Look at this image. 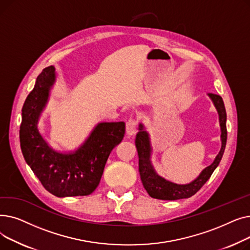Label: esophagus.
<instances>
[{
  "mask_svg": "<svg viewBox=\"0 0 250 250\" xmlns=\"http://www.w3.org/2000/svg\"><path fill=\"white\" fill-rule=\"evenodd\" d=\"M137 125H138V121L134 117H129L128 121L126 122L125 128H126V134L132 136L137 132Z\"/></svg>",
  "mask_w": 250,
  "mask_h": 250,
  "instance_id": "1",
  "label": "esophagus"
}]
</instances>
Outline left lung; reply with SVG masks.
<instances>
[{
	"label": "left lung",
	"mask_w": 250,
	"mask_h": 250,
	"mask_svg": "<svg viewBox=\"0 0 250 250\" xmlns=\"http://www.w3.org/2000/svg\"><path fill=\"white\" fill-rule=\"evenodd\" d=\"M208 96L212 98L219 113L220 125L222 130V148L217 155L215 161L209 166L206 167L198 177L190 183H188V185H176V183L167 181L155 172L150 161L151 147L149 135L146 130L143 129V125H140L139 132L136 137V147L139 155V172L144 188H145V189L152 198L168 201L190 198V196H192L195 192H198L202 188V187L211 177L214 170L219 165L223 154H224L227 142V115L222 97L214 93H208Z\"/></svg>",
	"instance_id": "1"
}]
</instances>
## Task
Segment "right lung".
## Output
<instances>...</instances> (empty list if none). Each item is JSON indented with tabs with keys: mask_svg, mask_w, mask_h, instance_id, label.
<instances>
[{
	"mask_svg": "<svg viewBox=\"0 0 250 250\" xmlns=\"http://www.w3.org/2000/svg\"><path fill=\"white\" fill-rule=\"evenodd\" d=\"M55 80V68L50 65L43 69L24 102L19 132L22 154L50 193L59 198L88 195L98 187L110 152L123 141L125 124L101 123L76 152H55L48 147L36 125Z\"/></svg>",
	"mask_w": 250,
	"mask_h": 250,
	"instance_id": "right-lung-1",
	"label": "right lung"
}]
</instances>
